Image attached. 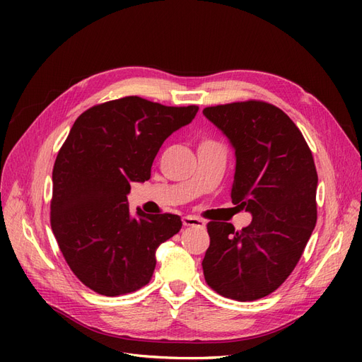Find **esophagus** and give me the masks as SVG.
Instances as JSON below:
<instances>
[{
	"instance_id": "esophagus-1",
	"label": "esophagus",
	"mask_w": 362,
	"mask_h": 362,
	"mask_svg": "<svg viewBox=\"0 0 362 362\" xmlns=\"http://www.w3.org/2000/svg\"><path fill=\"white\" fill-rule=\"evenodd\" d=\"M182 225L184 226H204V221H201L199 217H194V216H184Z\"/></svg>"
}]
</instances>
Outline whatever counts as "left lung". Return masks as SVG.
Masks as SVG:
<instances>
[{
	"label": "left lung",
	"instance_id": "left-lung-1",
	"mask_svg": "<svg viewBox=\"0 0 362 362\" xmlns=\"http://www.w3.org/2000/svg\"><path fill=\"white\" fill-rule=\"evenodd\" d=\"M204 116L235 151L233 204L252 214L206 225L210 247L202 261L208 286L225 298H264L298 264L317 222V170L311 149L281 108L245 101L204 108Z\"/></svg>",
	"mask_w": 362,
	"mask_h": 362
}]
</instances>
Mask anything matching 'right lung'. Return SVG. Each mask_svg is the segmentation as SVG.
I'll return each mask as SVG.
<instances>
[{"instance_id":"right-lung-1","label":"right lung","mask_w":362,"mask_h":362,"mask_svg":"<svg viewBox=\"0 0 362 362\" xmlns=\"http://www.w3.org/2000/svg\"><path fill=\"white\" fill-rule=\"evenodd\" d=\"M198 110L125 96L89 108L74 122L52 169L51 228L86 287L119 296L151 281L157 247L182 222L177 214L140 208L133 216L127 194L131 182L151 178L163 141Z\"/></svg>"}]
</instances>
